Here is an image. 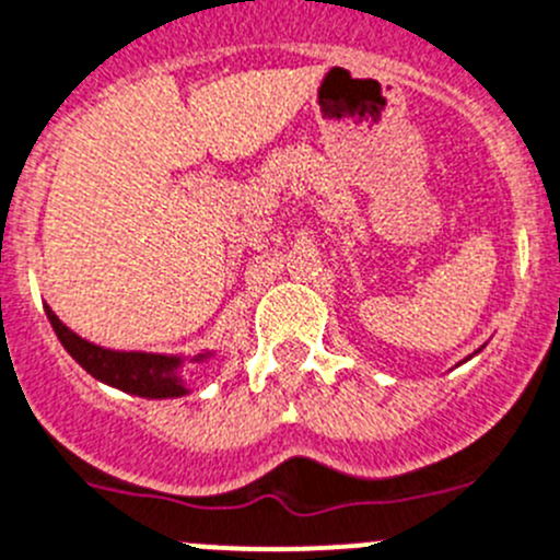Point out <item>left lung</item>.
<instances>
[{"mask_svg": "<svg viewBox=\"0 0 560 560\" xmlns=\"http://www.w3.org/2000/svg\"><path fill=\"white\" fill-rule=\"evenodd\" d=\"M481 350H485V345H481V347H479V350H476V352H474V355H479V352H481ZM474 355H468V358H465V361H470V358H474ZM465 361H463V363H465Z\"/></svg>", "mask_w": 560, "mask_h": 560, "instance_id": "8db88e82", "label": "left lung"}]
</instances>
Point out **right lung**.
I'll return each mask as SVG.
<instances>
[{
  "mask_svg": "<svg viewBox=\"0 0 560 560\" xmlns=\"http://www.w3.org/2000/svg\"><path fill=\"white\" fill-rule=\"evenodd\" d=\"M46 308V317L51 323L54 334L62 341L65 350L73 355V361L81 369L92 374L101 383L112 385V388L125 390L130 396H144V399H180V396L191 394V383L186 380V355H164V352H122V350H106L101 345L81 339L79 334L68 328L51 306ZM215 358V350L194 355L191 361H210Z\"/></svg>",
  "mask_w": 560,
  "mask_h": 560,
  "instance_id": "obj_1",
  "label": "right lung"
}]
</instances>
